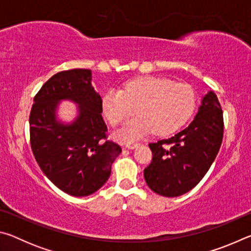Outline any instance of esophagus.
Returning <instances> with one entry per match:
<instances>
[{"label": "esophagus", "instance_id": "1", "mask_svg": "<svg viewBox=\"0 0 251 251\" xmlns=\"http://www.w3.org/2000/svg\"><path fill=\"white\" fill-rule=\"evenodd\" d=\"M139 146V143H128L126 144V147L129 148V150H134V148L138 147Z\"/></svg>", "mask_w": 251, "mask_h": 251}]
</instances>
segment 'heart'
Segmentation results:
<instances>
[{
    "instance_id": "heart-1",
    "label": "heart",
    "mask_w": 251,
    "mask_h": 251,
    "mask_svg": "<svg viewBox=\"0 0 251 251\" xmlns=\"http://www.w3.org/2000/svg\"><path fill=\"white\" fill-rule=\"evenodd\" d=\"M197 105L194 88L185 83L158 76L130 79L122 90L110 88L101 97V110L112 126L134 117L114 133L122 143H131L151 133L167 136L180 129L193 116Z\"/></svg>"
}]
</instances>
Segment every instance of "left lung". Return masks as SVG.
I'll return each instance as SVG.
<instances>
[{
	"mask_svg": "<svg viewBox=\"0 0 251 251\" xmlns=\"http://www.w3.org/2000/svg\"><path fill=\"white\" fill-rule=\"evenodd\" d=\"M223 137L222 105L217 95L209 92L188 127L172 138L148 145L152 155L151 163L144 169L148 187L165 197L188 193L209 171Z\"/></svg>",
	"mask_w": 251,
	"mask_h": 251,
	"instance_id": "8db88e82",
	"label": "left lung"
}]
</instances>
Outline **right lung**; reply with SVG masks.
Wrapping results in <instances>:
<instances>
[{"mask_svg":"<svg viewBox=\"0 0 251 251\" xmlns=\"http://www.w3.org/2000/svg\"><path fill=\"white\" fill-rule=\"evenodd\" d=\"M91 79V71L83 69L53 75L34 97L29 114V142L37 164L57 188L75 197L97 192L122 152L121 146L108 139L101 99ZM61 99L80 105V115L72 126L54 120Z\"/></svg>","mask_w":251,"mask_h":251,"instance_id":"right-lung-1","label":"right lung"}]
</instances>
